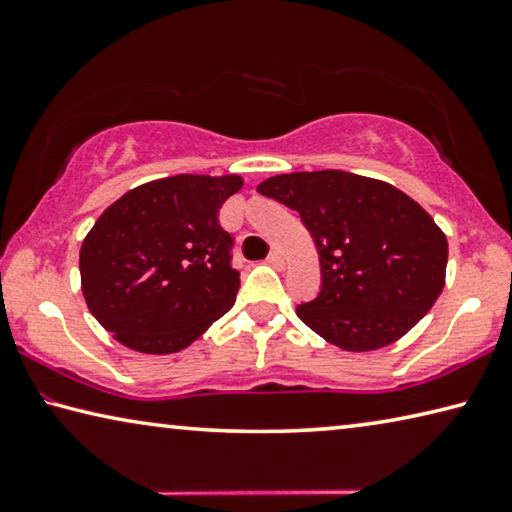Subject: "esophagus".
Masks as SVG:
<instances>
[{
	"label": "esophagus",
	"instance_id": "obj_1",
	"mask_svg": "<svg viewBox=\"0 0 512 512\" xmlns=\"http://www.w3.org/2000/svg\"><path fill=\"white\" fill-rule=\"evenodd\" d=\"M266 262L271 264L273 268H277V271H282V268H284V257H282L280 250H271V255L266 257Z\"/></svg>",
	"mask_w": 512,
	"mask_h": 512
}]
</instances>
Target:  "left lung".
I'll list each match as a JSON object with an SVG mask.
<instances>
[{
  "instance_id": "left-lung-1",
  "label": "left lung",
  "mask_w": 512,
  "mask_h": 512,
  "mask_svg": "<svg viewBox=\"0 0 512 512\" xmlns=\"http://www.w3.org/2000/svg\"><path fill=\"white\" fill-rule=\"evenodd\" d=\"M257 192L296 210L314 239L323 280L296 314L329 343L350 352L384 348L438 300L447 239L400 189L325 169L282 173Z\"/></svg>"
}]
</instances>
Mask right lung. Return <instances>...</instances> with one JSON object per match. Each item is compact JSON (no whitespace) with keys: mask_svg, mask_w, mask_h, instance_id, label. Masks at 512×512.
<instances>
[{"mask_svg":"<svg viewBox=\"0 0 512 512\" xmlns=\"http://www.w3.org/2000/svg\"><path fill=\"white\" fill-rule=\"evenodd\" d=\"M239 176H180L131 189L81 246V287L92 316L126 348L171 354L235 305L239 271L219 210Z\"/></svg>","mask_w":512,"mask_h":512,"instance_id":"obj_1","label":"right lung"}]
</instances>
